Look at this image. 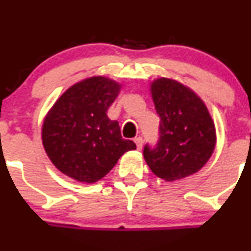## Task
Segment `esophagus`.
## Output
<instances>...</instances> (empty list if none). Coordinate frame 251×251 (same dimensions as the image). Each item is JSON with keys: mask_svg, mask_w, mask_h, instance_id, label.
I'll list each match as a JSON object with an SVG mask.
<instances>
[{"mask_svg": "<svg viewBox=\"0 0 251 251\" xmlns=\"http://www.w3.org/2000/svg\"><path fill=\"white\" fill-rule=\"evenodd\" d=\"M135 143H136V147H137V151H141L142 144H143V140H142V137L135 138Z\"/></svg>", "mask_w": 251, "mask_h": 251, "instance_id": "obj_1", "label": "esophagus"}]
</instances>
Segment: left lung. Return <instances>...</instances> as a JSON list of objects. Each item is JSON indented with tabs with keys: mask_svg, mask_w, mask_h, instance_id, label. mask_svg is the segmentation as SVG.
<instances>
[{
	"mask_svg": "<svg viewBox=\"0 0 251 251\" xmlns=\"http://www.w3.org/2000/svg\"><path fill=\"white\" fill-rule=\"evenodd\" d=\"M149 87L161 120L156 148L144 147L147 165L168 182L198 173L216 147V128L209 109L192 88L175 78H154Z\"/></svg>",
	"mask_w": 251,
	"mask_h": 251,
	"instance_id": "1",
	"label": "left lung"
}]
</instances>
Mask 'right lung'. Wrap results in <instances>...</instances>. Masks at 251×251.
Returning a JSON list of instances; mask_svg holds the SVG:
<instances>
[{"mask_svg":"<svg viewBox=\"0 0 251 251\" xmlns=\"http://www.w3.org/2000/svg\"><path fill=\"white\" fill-rule=\"evenodd\" d=\"M118 81L102 75L70 86L47 111L41 128L45 151L62 174L95 183L115 166L132 141L121 137L119 123L107 111L120 93Z\"/></svg>","mask_w":251,"mask_h":251,"instance_id":"right-lung-1","label":"right lung"}]
</instances>
